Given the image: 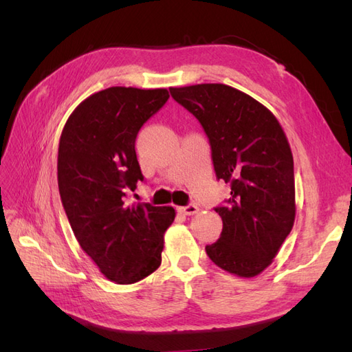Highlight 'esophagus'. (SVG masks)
Returning a JSON list of instances; mask_svg holds the SVG:
<instances>
[{
	"label": "esophagus",
	"mask_w": 352,
	"mask_h": 352,
	"mask_svg": "<svg viewBox=\"0 0 352 352\" xmlns=\"http://www.w3.org/2000/svg\"><path fill=\"white\" fill-rule=\"evenodd\" d=\"M180 211H182L185 216H192V214H197L199 208L195 204H189L186 207H180Z\"/></svg>",
	"instance_id": "esophagus-1"
}]
</instances>
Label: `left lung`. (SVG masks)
Returning <instances> with one entry per match:
<instances>
[{"label": "left lung", "instance_id": "8db88e82", "mask_svg": "<svg viewBox=\"0 0 352 352\" xmlns=\"http://www.w3.org/2000/svg\"><path fill=\"white\" fill-rule=\"evenodd\" d=\"M208 136L217 179L230 184L210 260L239 278L267 269L295 220L294 158L274 114L245 92L223 83L170 88Z\"/></svg>", "mask_w": 352, "mask_h": 352}]
</instances>
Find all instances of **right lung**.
I'll list each match as a JSON object with an SVG mask.
<instances>
[{"label": "right lung", "mask_w": 352, "mask_h": 352, "mask_svg": "<svg viewBox=\"0 0 352 352\" xmlns=\"http://www.w3.org/2000/svg\"><path fill=\"white\" fill-rule=\"evenodd\" d=\"M168 91L111 87L83 100L60 136L57 177L63 207L80 248L119 285L141 280L162 264L173 207L131 201L144 180L135 140L163 107Z\"/></svg>", "instance_id": "add662e5"}]
</instances>
